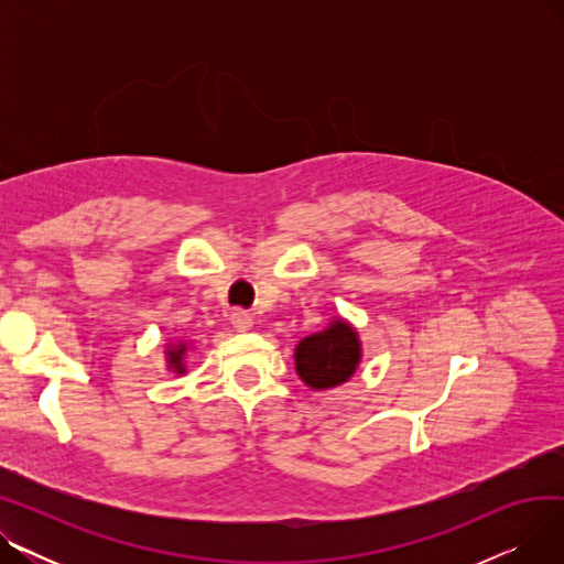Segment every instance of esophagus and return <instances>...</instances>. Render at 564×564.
Listing matches in <instances>:
<instances>
[{
  "label": "esophagus",
  "mask_w": 564,
  "mask_h": 564,
  "mask_svg": "<svg viewBox=\"0 0 564 564\" xmlns=\"http://www.w3.org/2000/svg\"><path fill=\"white\" fill-rule=\"evenodd\" d=\"M230 322H232V327H235L237 332H249V329L253 327L251 313H247V311H242V308H235V311H232Z\"/></svg>",
  "instance_id": "obj_1"
}]
</instances>
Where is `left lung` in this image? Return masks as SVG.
I'll list each match as a JSON object with an SVG mask.
<instances>
[{"label": "left lung", "instance_id": "left-lung-1", "mask_svg": "<svg viewBox=\"0 0 564 564\" xmlns=\"http://www.w3.org/2000/svg\"><path fill=\"white\" fill-rule=\"evenodd\" d=\"M361 359L357 332L336 319L327 332L304 338L294 349L300 377L313 389H332L347 381Z\"/></svg>", "mask_w": 564, "mask_h": 564}]
</instances>
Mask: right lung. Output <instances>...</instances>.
Here are the masks:
<instances>
[{
	"label": "right lung",
	"mask_w": 564,
	"mask_h": 564,
	"mask_svg": "<svg viewBox=\"0 0 564 564\" xmlns=\"http://www.w3.org/2000/svg\"><path fill=\"white\" fill-rule=\"evenodd\" d=\"M183 354H185V345H177L175 349H169V364L175 368V372H183Z\"/></svg>",
	"instance_id": "obj_1"
}]
</instances>
